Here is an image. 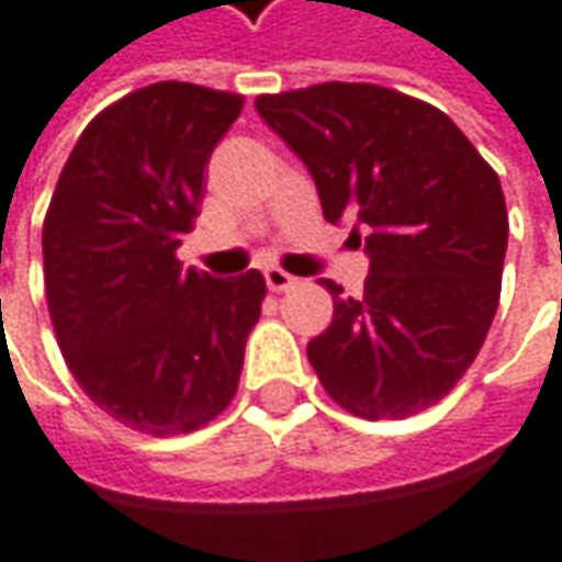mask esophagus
Listing matches in <instances>:
<instances>
[{
	"label": "esophagus",
	"instance_id": "esophagus-1",
	"mask_svg": "<svg viewBox=\"0 0 562 562\" xmlns=\"http://www.w3.org/2000/svg\"><path fill=\"white\" fill-rule=\"evenodd\" d=\"M263 280H267V289H270V292H285V289H292V285L299 282L292 273H285L282 267H267V270H263Z\"/></svg>",
	"mask_w": 562,
	"mask_h": 562
}]
</instances>
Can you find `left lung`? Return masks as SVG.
<instances>
[{
    "label": "left lung",
    "instance_id": "8db88e82",
    "mask_svg": "<svg viewBox=\"0 0 562 562\" xmlns=\"http://www.w3.org/2000/svg\"><path fill=\"white\" fill-rule=\"evenodd\" d=\"M255 108L311 170L323 217L367 229L363 295L323 280L333 323L307 360L326 395L363 419L432 407L470 370L501 301L510 223L497 173L445 111L397 89L317 83Z\"/></svg>",
    "mask_w": 562,
    "mask_h": 562
}]
</instances>
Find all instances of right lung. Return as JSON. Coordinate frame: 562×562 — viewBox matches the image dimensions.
I'll return each mask as SVG.
<instances>
[{
    "label": "right lung",
    "instance_id": "obj_1",
    "mask_svg": "<svg viewBox=\"0 0 562 562\" xmlns=\"http://www.w3.org/2000/svg\"><path fill=\"white\" fill-rule=\"evenodd\" d=\"M243 95L151 83L80 133L43 221V273L68 370L108 416L146 436L195 432L239 389L261 317L258 270L214 280L177 261L204 167Z\"/></svg>",
    "mask_w": 562,
    "mask_h": 562
}]
</instances>
